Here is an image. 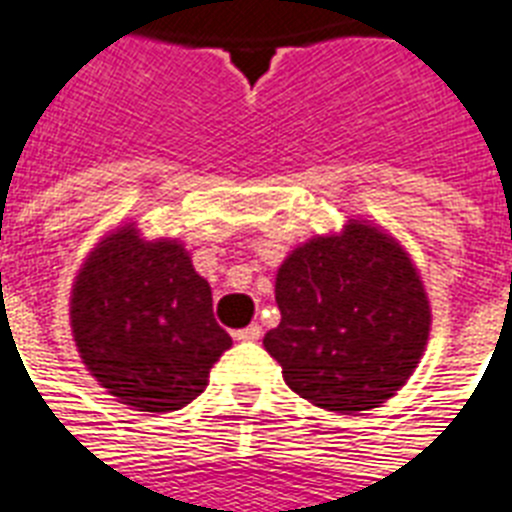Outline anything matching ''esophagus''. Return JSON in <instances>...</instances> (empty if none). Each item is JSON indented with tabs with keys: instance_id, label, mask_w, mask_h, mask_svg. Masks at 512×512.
<instances>
[{
	"instance_id": "34e87169",
	"label": "esophagus",
	"mask_w": 512,
	"mask_h": 512,
	"mask_svg": "<svg viewBox=\"0 0 512 512\" xmlns=\"http://www.w3.org/2000/svg\"><path fill=\"white\" fill-rule=\"evenodd\" d=\"M260 336H263V326H257V323H249L247 328H239V331H234L236 342H257Z\"/></svg>"
}]
</instances>
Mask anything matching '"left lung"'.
Masks as SVG:
<instances>
[{
    "instance_id": "1",
    "label": "left lung",
    "mask_w": 512,
    "mask_h": 512,
    "mask_svg": "<svg viewBox=\"0 0 512 512\" xmlns=\"http://www.w3.org/2000/svg\"><path fill=\"white\" fill-rule=\"evenodd\" d=\"M281 323L263 344L286 386L331 413L392 400L421 363L431 305L413 257L386 228L350 218L294 247L276 273Z\"/></svg>"
}]
</instances>
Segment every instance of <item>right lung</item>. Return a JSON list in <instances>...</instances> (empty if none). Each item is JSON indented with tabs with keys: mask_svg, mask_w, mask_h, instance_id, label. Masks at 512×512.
<instances>
[{
	"mask_svg": "<svg viewBox=\"0 0 512 512\" xmlns=\"http://www.w3.org/2000/svg\"><path fill=\"white\" fill-rule=\"evenodd\" d=\"M70 331L99 386L141 413L181 410L207 389L231 347L215 323L213 292L178 239L107 231L70 289Z\"/></svg>",
	"mask_w": 512,
	"mask_h": 512,
	"instance_id": "obj_1",
	"label": "right lung"
}]
</instances>
